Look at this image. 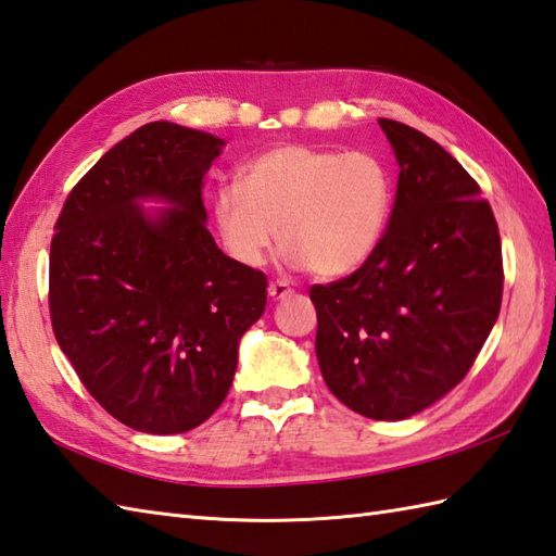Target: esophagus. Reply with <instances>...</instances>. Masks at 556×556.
<instances>
[{
    "mask_svg": "<svg viewBox=\"0 0 556 556\" xmlns=\"http://www.w3.org/2000/svg\"><path fill=\"white\" fill-rule=\"evenodd\" d=\"M290 294H292V288L288 286V282L286 280H276V282H270V286H268V298L270 300H286V298H290Z\"/></svg>",
    "mask_w": 556,
    "mask_h": 556,
    "instance_id": "esophagus-1",
    "label": "esophagus"
}]
</instances>
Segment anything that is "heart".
Returning a JSON list of instances; mask_svg holds the SVG:
<instances>
[{
    "label": "heart",
    "instance_id": "1",
    "mask_svg": "<svg viewBox=\"0 0 556 556\" xmlns=\"http://www.w3.org/2000/svg\"><path fill=\"white\" fill-rule=\"evenodd\" d=\"M392 204V174L378 154L282 144L250 162L242 182L220 185L214 216L240 264L262 266L278 232L292 266L338 278L376 254Z\"/></svg>",
    "mask_w": 556,
    "mask_h": 556
}]
</instances>
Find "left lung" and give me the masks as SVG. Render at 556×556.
<instances>
[{
    "label": "left lung",
    "instance_id": "obj_1",
    "mask_svg": "<svg viewBox=\"0 0 556 556\" xmlns=\"http://www.w3.org/2000/svg\"><path fill=\"white\" fill-rule=\"evenodd\" d=\"M400 180L376 254L314 286L316 356L352 412L402 421L459 386L502 306L495 214L456 159L416 128L378 118Z\"/></svg>",
    "mask_w": 556,
    "mask_h": 556
}]
</instances>
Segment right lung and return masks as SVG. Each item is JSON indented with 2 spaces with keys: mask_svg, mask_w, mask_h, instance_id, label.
<instances>
[{
  "mask_svg": "<svg viewBox=\"0 0 556 556\" xmlns=\"http://www.w3.org/2000/svg\"><path fill=\"white\" fill-rule=\"evenodd\" d=\"M226 142L154 121L66 197L49 250V316L61 352L132 430L176 435L226 400L238 342L266 309V276L206 230L204 174ZM140 199L172 208L147 217Z\"/></svg>",
  "mask_w": 556,
  "mask_h": 556,
  "instance_id": "add662e5",
  "label": "right lung"
}]
</instances>
